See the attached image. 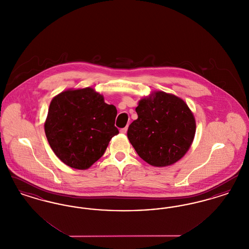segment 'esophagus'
Wrapping results in <instances>:
<instances>
[{"label":"esophagus","instance_id":"34e87169","mask_svg":"<svg viewBox=\"0 0 249 249\" xmlns=\"http://www.w3.org/2000/svg\"><path fill=\"white\" fill-rule=\"evenodd\" d=\"M127 130H128V127H125V128H123V129L120 130V132L123 133V134H125V133L127 132Z\"/></svg>","mask_w":249,"mask_h":249}]
</instances>
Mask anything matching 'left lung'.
Here are the masks:
<instances>
[{
	"instance_id": "1",
	"label": "left lung",
	"mask_w": 249,
	"mask_h": 249,
	"mask_svg": "<svg viewBox=\"0 0 249 249\" xmlns=\"http://www.w3.org/2000/svg\"><path fill=\"white\" fill-rule=\"evenodd\" d=\"M138 119L128 129V138L139 157L155 167L176 163L189 151L196 132L190 107L176 95L154 91L136 107Z\"/></svg>"
}]
</instances>
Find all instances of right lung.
Wrapping results in <instances>:
<instances>
[{
  "mask_svg": "<svg viewBox=\"0 0 249 249\" xmlns=\"http://www.w3.org/2000/svg\"><path fill=\"white\" fill-rule=\"evenodd\" d=\"M117 108L92 88L70 89L56 95L48 109L45 132L55 155L66 165L86 170L106 152L115 127Z\"/></svg>",
  "mask_w": 249,
  "mask_h": 249,
  "instance_id": "add662e5",
  "label": "right lung"
}]
</instances>
